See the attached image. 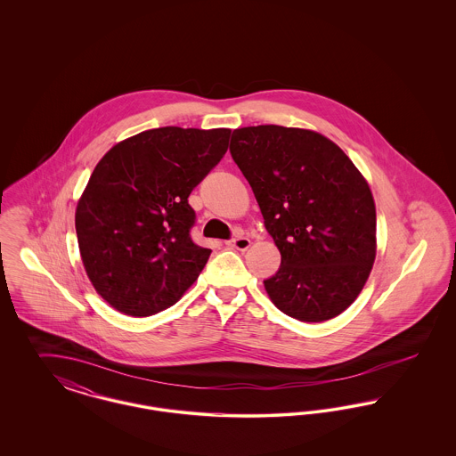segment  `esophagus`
I'll use <instances>...</instances> for the list:
<instances>
[{
	"instance_id": "obj_1",
	"label": "esophagus",
	"mask_w": 456,
	"mask_h": 456,
	"mask_svg": "<svg viewBox=\"0 0 456 456\" xmlns=\"http://www.w3.org/2000/svg\"><path fill=\"white\" fill-rule=\"evenodd\" d=\"M231 248H234V249H239V251H246L249 246H251V240L248 238H236L232 239V240H229L227 242Z\"/></svg>"
}]
</instances>
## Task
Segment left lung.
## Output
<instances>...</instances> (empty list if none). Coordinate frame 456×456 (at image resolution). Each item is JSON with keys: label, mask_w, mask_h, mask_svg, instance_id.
Instances as JSON below:
<instances>
[{"label": "left lung", "mask_w": 456, "mask_h": 456, "mask_svg": "<svg viewBox=\"0 0 456 456\" xmlns=\"http://www.w3.org/2000/svg\"><path fill=\"white\" fill-rule=\"evenodd\" d=\"M231 153L282 256L263 282L272 303L305 323L344 313L376 258V205L366 177L337 143L303 128H238Z\"/></svg>", "instance_id": "8db88e82"}]
</instances>
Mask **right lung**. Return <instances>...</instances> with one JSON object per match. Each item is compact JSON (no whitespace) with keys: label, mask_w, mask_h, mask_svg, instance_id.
Returning a JSON list of instances; mask_svg holds the SVG:
<instances>
[{"label":"right lung","mask_w":456,"mask_h":456,"mask_svg":"<svg viewBox=\"0 0 456 456\" xmlns=\"http://www.w3.org/2000/svg\"><path fill=\"white\" fill-rule=\"evenodd\" d=\"M229 128L164 126L116 143L77 203L75 229L88 281L128 316L177 303L212 249L191 240L188 196L229 147Z\"/></svg>","instance_id":"right-lung-1"}]
</instances>
